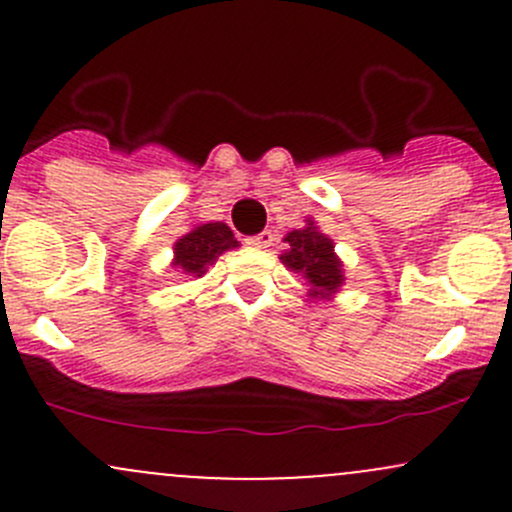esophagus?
I'll return each instance as SVG.
<instances>
[{"label":"esophagus","mask_w":512,"mask_h":512,"mask_svg":"<svg viewBox=\"0 0 512 512\" xmlns=\"http://www.w3.org/2000/svg\"><path fill=\"white\" fill-rule=\"evenodd\" d=\"M272 242H275V235H272L270 230L260 232V235H255V237H250V245L257 247V250H265V247H270Z\"/></svg>","instance_id":"esophagus-1"}]
</instances>
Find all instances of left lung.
<instances>
[{
	"mask_svg": "<svg viewBox=\"0 0 512 512\" xmlns=\"http://www.w3.org/2000/svg\"><path fill=\"white\" fill-rule=\"evenodd\" d=\"M285 250L280 260L289 272H297L304 277L307 297L314 302L334 299L344 285V262L334 252V240L319 230L312 218L304 220V227L292 230L285 235Z\"/></svg>",
	"mask_w": 512,
	"mask_h": 512,
	"instance_id": "left-lung-1",
	"label": "left lung"
}]
</instances>
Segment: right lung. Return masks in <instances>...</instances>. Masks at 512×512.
Wrapping results in <instances>:
<instances>
[{
	"label": "right lung",
	"mask_w": 512,
	"mask_h": 512,
	"mask_svg": "<svg viewBox=\"0 0 512 512\" xmlns=\"http://www.w3.org/2000/svg\"><path fill=\"white\" fill-rule=\"evenodd\" d=\"M235 247H240V242L225 223H198L173 242L170 267L183 275L203 277L223 252L235 250Z\"/></svg>",
	"instance_id": "obj_1"
}]
</instances>
